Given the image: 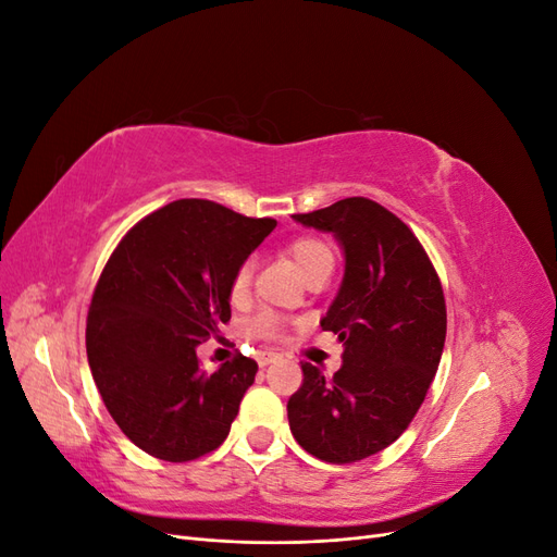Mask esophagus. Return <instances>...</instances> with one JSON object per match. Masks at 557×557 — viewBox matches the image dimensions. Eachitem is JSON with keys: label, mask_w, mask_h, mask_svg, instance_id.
Returning a JSON list of instances; mask_svg holds the SVG:
<instances>
[{"label": "esophagus", "mask_w": 557, "mask_h": 557, "mask_svg": "<svg viewBox=\"0 0 557 557\" xmlns=\"http://www.w3.org/2000/svg\"><path fill=\"white\" fill-rule=\"evenodd\" d=\"M256 360H258L260 367H267V364H272V362L278 360V352H274V350H258Z\"/></svg>", "instance_id": "1"}]
</instances>
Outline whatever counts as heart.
Wrapping results in <instances>:
<instances>
[{"label":"heart","instance_id":"b5f03b06","mask_svg":"<svg viewBox=\"0 0 557 557\" xmlns=\"http://www.w3.org/2000/svg\"><path fill=\"white\" fill-rule=\"evenodd\" d=\"M288 258L295 262L297 272L307 281L320 272H332L334 267V250L332 246L320 237H297L285 246ZM252 274H256V262L250 258L242 260L234 269V274L227 285V295L232 305H242L250 293ZM283 332V320L274 311H262L248 323V334L258 336V339H276Z\"/></svg>","mask_w":557,"mask_h":557}]
</instances>
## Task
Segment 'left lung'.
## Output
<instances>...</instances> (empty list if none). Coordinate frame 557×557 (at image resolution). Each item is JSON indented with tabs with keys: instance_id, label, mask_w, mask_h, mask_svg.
Masks as SVG:
<instances>
[{
	"instance_id": "left-lung-1",
	"label": "left lung",
	"mask_w": 557,
	"mask_h": 557,
	"mask_svg": "<svg viewBox=\"0 0 557 557\" xmlns=\"http://www.w3.org/2000/svg\"><path fill=\"white\" fill-rule=\"evenodd\" d=\"M293 218L332 232L346 269L320 320L344 342V364L327 379L301 362L290 432L318 460L358 462L391 446L430 391L446 342L442 281L416 234L372 199L346 197Z\"/></svg>"
}]
</instances>
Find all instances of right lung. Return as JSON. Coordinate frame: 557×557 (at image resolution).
Masks as SVG:
<instances>
[{
  "label": "right lung",
  "mask_w": 557,
  "mask_h": 557,
  "mask_svg": "<svg viewBox=\"0 0 557 557\" xmlns=\"http://www.w3.org/2000/svg\"><path fill=\"white\" fill-rule=\"evenodd\" d=\"M274 218L176 199L134 225L92 293L86 348L99 395L127 440L166 462L221 446L256 381L246 356L207 374L197 346L227 323V285Z\"/></svg>",
  "instance_id": "obj_1"
}]
</instances>
